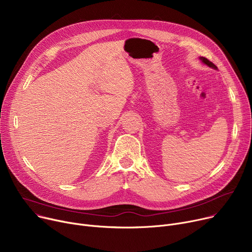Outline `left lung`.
I'll return each mask as SVG.
<instances>
[{
    "label": "left lung",
    "instance_id": "8db88e82",
    "mask_svg": "<svg viewBox=\"0 0 252 252\" xmlns=\"http://www.w3.org/2000/svg\"><path fill=\"white\" fill-rule=\"evenodd\" d=\"M201 60H202V61H203L205 64H207L209 67L215 68V69H216V68H217V67H216V65H215V64H213V63H212L210 60H208L207 58H205V57H201Z\"/></svg>",
    "mask_w": 252,
    "mask_h": 252
}]
</instances>
